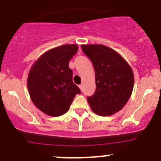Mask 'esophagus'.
Returning <instances> with one entry per match:
<instances>
[{"instance_id": "obj_1", "label": "esophagus", "mask_w": 161, "mask_h": 161, "mask_svg": "<svg viewBox=\"0 0 161 161\" xmlns=\"http://www.w3.org/2000/svg\"><path fill=\"white\" fill-rule=\"evenodd\" d=\"M79 89L81 90V91H82V90H83V85H82V84H80V85L79 86Z\"/></svg>"}]
</instances>
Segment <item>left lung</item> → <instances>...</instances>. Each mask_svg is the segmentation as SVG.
<instances>
[{"mask_svg": "<svg viewBox=\"0 0 161 161\" xmlns=\"http://www.w3.org/2000/svg\"><path fill=\"white\" fill-rule=\"evenodd\" d=\"M95 71L96 91L87 97L90 106L99 116H110L129 101L134 85L130 64L116 51L103 44L81 46Z\"/></svg>", "mask_w": 161, "mask_h": 161, "instance_id": "8db88e82", "label": "left lung"}]
</instances>
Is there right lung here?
I'll list each match as a JSON object with an SVG mask.
<instances>
[{
  "label": "right lung",
  "mask_w": 161,
  "mask_h": 161,
  "mask_svg": "<svg viewBox=\"0 0 161 161\" xmlns=\"http://www.w3.org/2000/svg\"><path fill=\"white\" fill-rule=\"evenodd\" d=\"M79 49L78 44H64L43 53L31 66L28 90L36 106L52 117L68 111L74 97L81 91L72 81L69 62Z\"/></svg>",
  "instance_id": "1"
}]
</instances>
